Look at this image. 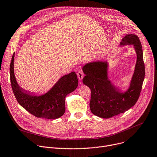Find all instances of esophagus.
<instances>
[{
  "label": "esophagus",
  "mask_w": 157,
  "mask_h": 157,
  "mask_svg": "<svg viewBox=\"0 0 157 157\" xmlns=\"http://www.w3.org/2000/svg\"><path fill=\"white\" fill-rule=\"evenodd\" d=\"M83 71H78V72H77V77H78V78L79 79V80H82V78H83Z\"/></svg>",
  "instance_id": "esophagus-1"
}]
</instances>
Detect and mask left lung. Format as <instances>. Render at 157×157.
<instances>
[{"instance_id":"left-lung-1","label":"left lung","mask_w":157,"mask_h":157,"mask_svg":"<svg viewBox=\"0 0 157 157\" xmlns=\"http://www.w3.org/2000/svg\"><path fill=\"white\" fill-rule=\"evenodd\" d=\"M121 46L132 45L136 53V63L128 89L122 92L108 78L107 62L87 63L82 68L86 76L83 83L91 90L90 111L102 118H110L123 113L137 102L144 78V64L142 46L136 34H128Z\"/></svg>"}]
</instances>
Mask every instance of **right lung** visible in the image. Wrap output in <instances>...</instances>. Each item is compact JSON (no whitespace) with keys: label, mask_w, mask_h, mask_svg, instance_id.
<instances>
[{"label":"right lung","mask_w":157,"mask_h":157,"mask_svg":"<svg viewBox=\"0 0 157 157\" xmlns=\"http://www.w3.org/2000/svg\"><path fill=\"white\" fill-rule=\"evenodd\" d=\"M14 53L10 65V78L12 89L18 103L37 117L55 119L62 116L65 112V97L78 86L75 72L72 71L62 76L44 94L36 95L18 85L14 75Z\"/></svg>","instance_id":"right-lung-1"}]
</instances>
